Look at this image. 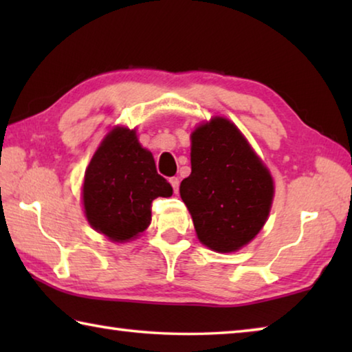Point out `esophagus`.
<instances>
[{
    "label": "esophagus",
    "mask_w": 352,
    "mask_h": 352,
    "mask_svg": "<svg viewBox=\"0 0 352 352\" xmlns=\"http://www.w3.org/2000/svg\"><path fill=\"white\" fill-rule=\"evenodd\" d=\"M169 183L172 184V188H174V192H178V188H180V178L178 177H172L169 178Z\"/></svg>",
    "instance_id": "esophagus-1"
}]
</instances>
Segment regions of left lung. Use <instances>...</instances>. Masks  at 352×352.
<instances>
[{
  "label": "left lung",
  "instance_id": "8db88e82",
  "mask_svg": "<svg viewBox=\"0 0 352 352\" xmlns=\"http://www.w3.org/2000/svg\"><path fill=\"white\" fill-rule=\"evenodd\" d=\"M273 178L233 122L216 116L190 133V175L180 195L199 241L219 253L247 245L270 214Z\"/></svg>",
  "mask_w": 352,
  "mask_h": 352
}]
</instances>
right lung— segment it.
Masks as SVG:
<instances>
[{
  "instance_id": "right-lung-1",
  "label": "right lung",
  "mask_w": 352,
  "mask_h": 352,
  "mask_svg": "<svg viewBox=\"0 0 352 352\" xmlns=\"http://www.w3.org/2000/svg\"><path fill=\"white\" fill-rule=\"evenodd\" d=\"M170 195L172 186L135 130L119 126L94 152L82 186L87 220L113 242L135 239L151 225L152 201Z\"/></svg>"
}]
</instances>
